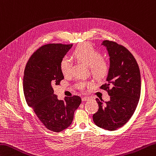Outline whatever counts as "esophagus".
<instances>
[{"instance_id":"obj_1","label":"esophagus","mask_w":156,"mask_h":156,"mask_svg":"<svg viewBox=\"0 0 156 156\" xmlns=\"http://www.w3.org/2000/svg\"><path fill=\"white\" fill-rule=\"evenodd\" d=\"M88 100H90V98L88 97H84L82 98V101H88Z\"/></svg>"}]
</instances>
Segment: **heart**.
Here are the masks:
<instances>
[{
  "label": "heart",
  "instance_id": "obj_1",
  "mask_svg": "<svg viewBox=\"0 0 156 156\" xmlns=\"http://www.w3.org/2000/svg\"><path fill=\"white\" fill-rule=\"evenodd\" d=\"M76 59L89 66L91 74L96 78H104L108 74L109 63L102 58V54L89 43L82 44L76 48L74 51ZM72 61L67 56L63 57L60 62L61 72L64 76H68L71 72ZM88 82H80L78 87L82 89L86 86H90Z\"/></svg>",
  "mask_w": 156,
  "mask_h": 156
}]
</instances>
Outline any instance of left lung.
Returning <instances> with one entry per match:
<instances>
[{
  "label": "left lung",
  "mask_w": 156,
  "mask_h": 156,
  "mask_svg": "<svg viewBox=\"0 0 156 156\" xmlns=\"http://www.w3.org/2000/svg\"><path fill=\"white\" fill-rule=\"evenodd\" d=\"M109 56V70L107 83L100 88L108 91L109 101L96 99L99 109L93 115L97 126L115 130L123 126L132 117L141 95V74L132 53L113 41H104Z\"/></svg>",
  "instance_id": "8db88e82"
}]
</instances>
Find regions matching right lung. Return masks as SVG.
I'll use <instances>...</instances> for the list:
<instances>
[{"instance_id":"1","label":"right lung","mask_w":156,"mask_h":156,"mask_svg":"<svg viewBox=\"0 0 156 156\" xmlns=\"http://www.w3.org/2000/svg\"><path fill=\"white\" fill-rule=\"evenodd\" d=\"M72 47V44L42 46L32 55L24 70L23 88L27 104L47 129L56 133L71 125L82 101L76 95L59 100L52 87L63 80L60 62Z\"/></svg>"}]
</instances>
